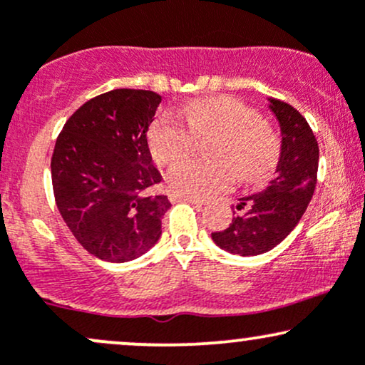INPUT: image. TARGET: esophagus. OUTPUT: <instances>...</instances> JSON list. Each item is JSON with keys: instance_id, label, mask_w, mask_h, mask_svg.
Here are the masks:
<instances>
[{"instance_id": "1", "label": "esophagus", "mask_w": 365, "mask_h": 365, "mask_svg": "<svg viewBox=\"0 0 365 365\" xmlns=\"http://www.w3.org/2000/svg\"><path fill=\"white\" fill-rule=\"evenodd\" d=\"M170 200H171V202H188V204H192V206H204L202 200L194 199V197L178 195V194H171L170 195Z\"/></svg>"}]
</instances>
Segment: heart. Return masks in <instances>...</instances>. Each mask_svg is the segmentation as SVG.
<instances>
[{
	"instance_id": "b5f03b06",
	"label": "heart",
	"mask_w": 365,
	"mask_h": 365,
	"mask_svg": "<svg viewBox=\"0 0 365 365\" xmlns=\"http://www.w3.org/2000/svg\"><path fill=\"white\" fill-rule=\"evenodd\" d=\"M185 118L190 131L200 138L217 137L210 150V157L217 161L175 166L166 177L173 194L204 199L228 190L237 175L244 182H259L274 170L279 142L261 125V115L252 108L226 96H215L188 103ZM191 134L173 115L159 116L149 130L154 161L163 166L177 165L190 153Z\"/></svg>"
}]
</instances>
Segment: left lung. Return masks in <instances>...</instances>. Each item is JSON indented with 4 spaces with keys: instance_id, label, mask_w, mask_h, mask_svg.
<instances>
[{
    "instance_id": "8db88e82",
    "label": "left lung",
    "mask_w": 365,
    "mask_h": 365,
    "mask_svg": "<svg viewBox=\"0 0 365 365\" xmlns=\"http://www.w3.org/2000/svg\"><path fill=\"white\" fill-rule=\"evenodd\" d=\"M267 108L279 125L282 144L274 178L266 188L238 199L240 215L212 242L235 255L269 252L299 225L316 188L319 148L311 127L295 108L267 98Z\"/></svg>"
}]
</instances>
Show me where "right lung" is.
<instances>
[{"label": "right lung", "mask_w": 365, "mask_h": 365, "mask_svg": "<svg viewBox=\"0 0 365 365\" xmlns=\"http://www.w3.org/2000/svg\"><path fill=\"white\" fill-rule=\"evenodd\" d=\"M161 103L153 91L115 89L82 104L58 135L51 178L58 211L87 252L128 262L156 245L168 197L154 195L148 132Z\"/></svg>", "instance_id": "add662e5"}]
</instances>
